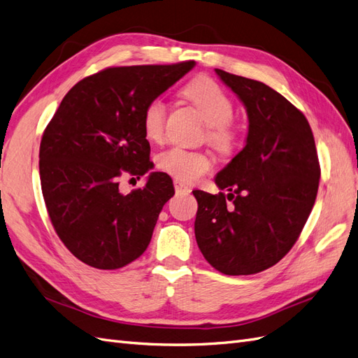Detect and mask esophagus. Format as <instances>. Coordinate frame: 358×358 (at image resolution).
I'll return each instance as SVG.
<instances>
[{
    "instance_id": "1",
    "label": "esophagus",
    "mask_w": 358,
    "mask_h": 358,
    "mask_svg": "<svg viewBox=\"0 0 358 358\" xmlns=\"http://www.w3.org/2000/svg\"><path fill=\"white\" fill-rule=\"evenodd\" d=\"M173 185H175V189H176L178 194H188V192H191V188L187 187L185 183L178 180V179H175V182H173Z\"/></svg>"
}]
</instances>
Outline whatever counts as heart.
<instances>
[{"instance_id": "1", "label": "heart", "mask_w": 358, "mask_h": 358, "mask_svg": "<svg viewBox=\"0 0 358 358\" xmlns=\"http://www.w3.org/2000/svg\"><path fill=\"white\" fill-rule=\"evenodd\" d=\"M183 96L192 102L208 123L206 140L220 153H230L236 148L238 132L231 119L235 114L234 101L221 87L209 78L191 81ZM143 131L148 140L159 143L166 128V103L161 99L150 101L143 111ZM157 167L180 182H196L212 169V159L203 152L170 148L157 157Z\"/></svg>"}]
</instances>
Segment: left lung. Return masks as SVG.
I'll use <instances>...</instances> for the list:
<instances>
[{
    "instance_id": "obj_1",
    "label": "left lung",
    "mask_w": 358,
    "mask_h": 358,
    "mask_svg": "<svg viewBox=\"0 0 358 358\" xmlns=\"http://www.w3.org/2000/svg\"><path fill=\"white\" fill-rule=\"evenodd\" d=\"M215 72L243 101L248 134L245 148L215 178L229 194L192 191L199 203L194 231L217 271L250 275L275 265L296 243L315 205L321 167L301 111L264 83Z\"/></svg>"
}]
</instances>
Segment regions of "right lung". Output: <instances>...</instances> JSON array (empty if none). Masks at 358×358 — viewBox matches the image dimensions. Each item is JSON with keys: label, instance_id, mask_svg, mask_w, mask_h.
<instances>
[{"label": "right lung", "instance_id": "right-lung-1", "mask_svg": "<svg viewBox=\"0 0 358 358\" xmlns=\"http://www.w3.org/2000/svg\"><path fill=\"white\" fill-rule=\"evenodd\" d=\"M194 62L107 67L76 83L48 123L38 170L48 215L71 253L98 269H117L148 248L173 180L152 171L123 194L119 179L152 167L143 111Z\"/></svg>", "mask_w": 358, "mask_h": 358}]
</instances>
